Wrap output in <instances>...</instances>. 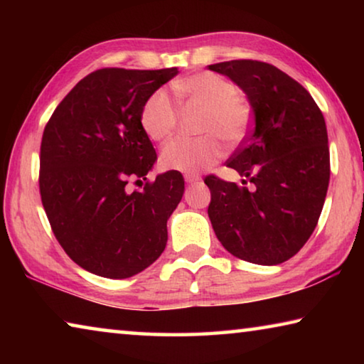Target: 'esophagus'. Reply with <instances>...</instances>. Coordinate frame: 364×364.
<instances>
[{
    "label": "esophagus",
    "mask_w": 364,
    "mask_h": 364,
    "mask_svg": "<svg viewBox=\"0 0 364 364\" xmlns=\"http://www.w3.org/2000/svg\"><path fill=\"white\" fill-rule=\"evenodd\" d=\"M184 180H186V183H189V184H194V183L200 181V176L197 173H186L184 175Z\"/></svg>",
    "instance_id": "esophagus-1"
}]
</instances>
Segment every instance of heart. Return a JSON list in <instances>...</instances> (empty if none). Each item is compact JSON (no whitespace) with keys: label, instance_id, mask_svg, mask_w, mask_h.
Masks as SVG:
<instances>
[{"label":"heart","instance_id":"b5f03b06","mask_svg":"<svg viewBox=\"0 0 364 364\" xmlns=\"http://www.w3.org/2000/svg\"><path fill=\"white\" fill-rule=\"evenodd\" d=\"M175 93L193 106L204 109L199 138H175L164 146L160 162L165 168L196 173L223 157L226 143L241 141L250 125V109L239 100L237 86L217 73H197L173 83ZM178 109L164 90L152 93L141 110V125L154 141L170 138L176 130Z\"/></svg>","mask_w":364,"mask_h":364}]
</instances>
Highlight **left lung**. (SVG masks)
Masks as SVG:
<instances>
[{
  "mask_svg": "<svg viewBox=\"0 0 364 364\" xmlns=\"http://www.w3.org/2000/svg\"><path fill=\"white\" fill-rule=\"evenodd\" d=\"M208 69L231 78L254 114L249 138L226 162L254 188L205 176L208 218L234 257L279 264L304 247L323 210L331 175L324 117L304 86L278 67L241 59Z\"/></svg>",
  "mask_w": 364,
  "mask_h": 364,
  "instance_id": "left-lung-1",
  "label": "left lung"
}]
</instances>
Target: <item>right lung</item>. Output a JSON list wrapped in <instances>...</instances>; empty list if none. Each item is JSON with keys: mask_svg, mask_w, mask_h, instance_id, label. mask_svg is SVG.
Returning <instances> with one entry per match:
<instances>
[{"mask_svg": "<svg viewBox=\"0 0 364 364\" xmlns=\"http://www.w3.org/2000/svg\"><path fill=\"white\" fill-rule=\"evenodd\" d=\"M178 73L100 69L73 86L43 132L40 194L54 236L78 267L110 279L141 273L167 245L184 180L147 181L157 154L141 125L152 93ZM144 179L130 191L127 183Z\"/></svg>", "mask_w": 364, "mask_h": 364, "instance_id": "1", "label": "right lung"}]
</instances>
